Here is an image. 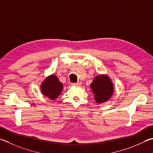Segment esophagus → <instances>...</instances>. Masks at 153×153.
Masks as SVG:
<instances>
[{"label":"esophagus","mask_w":153,"mask_h":153,"mask_svg":"<svg viewBox=\"0 0 153 153\" xmlns=\"http://www.w3.org/2000/svg\"><path fill=\"white\" fill-rule=\"evenodd\" d=\"M82 85V82H77V83H73V84H71V85L73 86H80Z\"/></svg>","instance_id":"34e87169"}]
</instances>
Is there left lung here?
<instances>
[{"instance_id":"obj_1","label":"left lung","mask_w":153,"mask_h":153,"mask_svg":"<svg viewBox=\"0 0 153 153\" xmlns=\"http://www.w3.org/2000/svg\"><path fill=\"white\" fill-rule=\"evenodd\" d=\"M94 98L98 104H102L112 98L114 87L110 77L107 74H100L95 77L90 84Z\"/></svg>"}]
</instances>
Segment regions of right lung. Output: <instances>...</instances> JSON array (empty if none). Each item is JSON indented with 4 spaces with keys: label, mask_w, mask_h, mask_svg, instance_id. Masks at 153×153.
Returning a JSON list of instances; mask_svg holds the SVG:
<instances>
[{
    "label": "right lung",
    "mask_w": 153,
    "mask_h": 153,
    "mask_svg": "<svg viewBox=\"0 0 153 153\" xmlns=\"http://www.w3.org/2000/svg\"><path fill=\"white\" fill-rule=\"evenodd\" d=\"M63 85L59 82L58 77L54 74L48 76L41 82L40 89L41 94L49 98L51 100L55 101L62 92Z\"/></svg>",
    "instance_id": "add662e5"
}]
</instances>
